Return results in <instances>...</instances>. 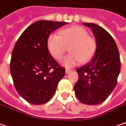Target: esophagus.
<instances>
[{"label":"esophagus","mask_w":126,"mask_h":126,"mask_svg":"<svg viewBox=\"0 0 126 126\" xmlns=\"http://www.w3.org/2000/svg\"><path fill=\"white\" fill-rule=\"evenodd\" d=\"M71 72H72V70H69V69H66V70H65V73H66L67 74H69V73H70Z\"/></svg>","instance_id":"34e87169"}]
</instances>
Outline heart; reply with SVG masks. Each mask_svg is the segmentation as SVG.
Wrapping results in <instances>:
<instances>
[{
    "label": "heart",
    "mask_w": 126,
    "mask_h": 126,
    "mask_svg": "<svg viewBox=\"0 0 126 126\" xmlns=\"http://www.w3.org/2000/svg\"><path fill=\"white\" fill-rule=\"evenodd\" d=\"M70 54L61 60V64L67 67H73L81 61L88 63L95 54L97 44L94 38L81 26H72L64 29L58 34H52L47 39V47L56 59H61L70 47Z\"/></svg>",
    "instance_id": "heart-1"
}]
</instances>
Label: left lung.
<instances>
[{
	"label": "left lung",
	"mask_w": 126,
	"mask_h": 126,
	"mask_svg": "<svg viewBox=\"0 0 126 126\" xmlns=\"http://www.w3.org/2000/svg\"><path fill=\"white\" fill-rule=\"evenodd\" d=\"M94 35L97 48L92 61L77 69L79 80L74 87L81 103L95 106L110 95L120 72L119 52L114 38L106 30L94 23H83Z\"/></svg>",
	"instance_id": "obj_1"
}]
</instances>
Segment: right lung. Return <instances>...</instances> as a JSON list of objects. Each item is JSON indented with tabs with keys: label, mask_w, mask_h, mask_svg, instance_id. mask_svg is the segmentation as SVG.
<instances>
[{
	"label": "right lung",
	"mask_w": 126,
	"mask_h": 126,
	"mask_svg": "<svg viewBox=\"0 0 126 126\" xmlns=\"http://www.w3.org/2000/svg\"><path fill=\"white\" fill-rule=\"evenodd\" d=\"M67 23L37 21L24 31L14 45L10 72L16 91L30 103L48 102L65 76V69L49 52L47 39L52 32Z\"/></svg>",
	"instance_id": "1"
}]
</instances>
